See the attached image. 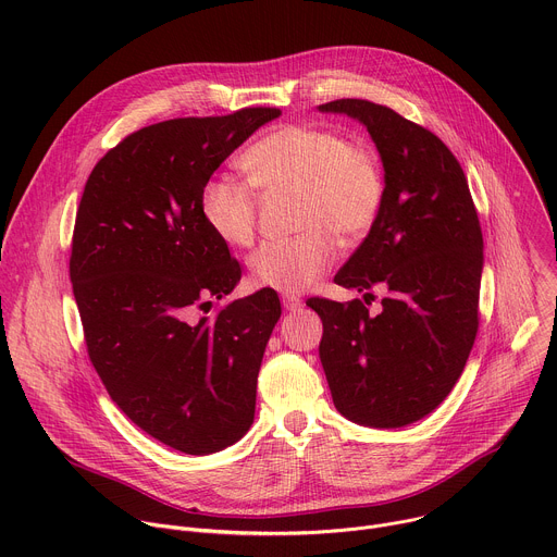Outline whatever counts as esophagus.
<instances>
[{"instance_id": "obj_1", "label": "esophagus", "mask_w": 557, "mask_h": 557, "mask_svg": "<svg viewBox=\"0 0 557 557\" xmlns=\"http://www.w3.org/2000/svg\"><path fill=\"white\" fill-rule=\"evenodd\" d=\"M282 306H284L286 310L295 312V310H299V308H301V299H299L297 295H290V293H286V295H282Z\"/></svg>"}]
</instances>
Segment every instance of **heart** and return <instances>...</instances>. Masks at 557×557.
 Segmentation results:
<instances>
[{
  "label": "heart",
  "mask_w": 557,
  "mask_h": 557,
  "mask_svg": "<svg viewBox=\"0 0 557 557\" xmlns=\"http://www.w3.org/2000/svg\"><path fill=\"white\" fill-rule=\"evenodd\" d=\"M240 165L260 194H297L295 226L301 233L264 243L249 260L253 280L280 293H299L320 282L339 256L335 233L357 243L383 209L385 176L379 156L335 127H275L247 147ZM252 190L228 176H213L202 185V220L228 247L253 243L258 196Z\"/></svg>",
  "instance_id": "obj_1"
}]
</instances>
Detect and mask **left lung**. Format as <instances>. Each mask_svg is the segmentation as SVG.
Instances as JSON below:
<instances>
[{
    "instance_id": "obj_1",
    "label": "left lung",
    "mask_w": 557,
    "mask_h": 557,
    "mask_svg": "<svg viewBox=\"0 0 557 557\" xmlns=\"http://www.w3.org/2000/svg\"><path fill=\"white\" fill-rule=\"evenodd\" d=\"M357 119L385 170L376 224L335 275L368 297L306 304L322 317L320 359L335 408L370 428H404L436 410L456 385L479 333L483 231L465 172L430 129L366 99L320 106Z\"/></svg>"
}]
</instances>
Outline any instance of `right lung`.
<instances>
[{
	"mask_svg": "<svg viewBox=\"0 0 557 557\" xmlns=\"http://www.w3.org/2000/svg\"><path fill=\"white\" fill-rule=\"evenodd\" d=\"M277 108L153 123L112 147L78 202L70 282L90 361L143 432L205 456L256 417L258 372L282 306L273 288L222 299L243 277L200 213L211 174Z\"/></svg>",
	"mask_w": 557,
	"mask_h": 557,
	"instance_id": "obj_1",
	"label": "right lung"
}]
</instances>
